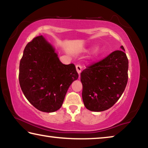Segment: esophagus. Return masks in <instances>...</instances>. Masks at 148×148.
<instances>
[{
    "label": "esophagus",
    "instance_id": "esophagus-1",
    "mask_svg": "<svg viewBox=\"0 0 148 148\" xmlns=\"http://www.w3.org/2000/svg\"><path fill=\"white\" fill-rule=\"evenodd\" d=\"M76 71L77 72V73H78V74H79L80 73H81V72H82V66L80 64H77L76 66Z\"/></svg>",
    "mask_w": 148,
    "mask_h": 148
}]
</instances>
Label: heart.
<instances>
[{
  "label": "heart",
  "instance_id": "1",
  "mask_svg": "<svg viewBox=\"0 0 148 148\" xmlns=\"http://www.w3.org/2000/svg\"><path fill=\"white\" fill-rule=\"evenodd\" d=\"M98 52H99V51H97V53H98Z\"/></svg>",
  "mask_w": 148,
  "mask_h": 148
}]
</instances>
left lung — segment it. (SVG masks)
<instances>
[{"label": "left lung", "mask_w": 148, "mask_h": 148, "mask_svg": "<svg viewBox=\"0 0 148 148\" xmlns=\"http://www.w3.org/2000/svg\"><path fill=\"white\" fill-rule=\"evenodd\" d=\"M116 50L84 70L80 74L82 99L87 109L102 112L118 101L128 81L129 61L125 49Z\"/></svg>", "instance_id": "1"}]
</instances>
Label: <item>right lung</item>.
Segmentation results:
<instances>
[{
    "mask_svg": "<svg viewBox=\"0 0 148 148\" xmlns=\"http://www.w3.org/2000/svg\"><path fill=\"white\" fill-rule=\"evenodd\" d=\"M78 77L74 64H63L42 36L25 47L19 81L25 97L40 111L53 112L63 103L69 87Z\"/></svg>",
    "mask_w": 148,
    "mask_h": 148,
    "instance_id": "right-lung-1",
    "label": "right lung"
}]
</instances>
